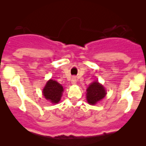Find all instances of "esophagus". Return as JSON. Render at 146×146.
<instances>
[{"label": "esophagus", "mask_w": 146, "mask_h": 146, "mask_svg": "<svg viewBox=\"0 0 146 146\" xmlns=\"http://www.w3.org/2000/svg\"><path fill=\"white\" fill-rule=\"evenodd\" d=\"M76 82H77V79H76V77H73L72 80V84L74 85V84H76Z\"/></svg>", "instance_id": "34e87169"}]
</instances>
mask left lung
Listing matches in <instances>:
<instances>
[{
    "label": "left lung",
    "instance_id": "obj_1",
    "mask_svg": "<svg viewBox=\"0 0 146 146\" xmlns=\"http://www.w3.org/2000/svg\"><path fill=\"white\" fill-rule=\"evenodd\" d=\"M106 90L98 82H93L87 89V101L90 105H95L106 96Z\"/></svg>",
    "mask_w": 146,
    "mask_h": 146
}]
</instances>
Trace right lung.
<instances>
[{"label":"right lung","instance_id":"add662e5","mask_svg":"<svg viewBox=\"0 0 146 146\" xmlns=\"http://www.w3.org/2000/svg\"><path fill=\"white\" fill-rule=\"evenodd\" d=\"M64 88L61 84L55 80H50L47 82L42 90V94L47 100L53 104H58L61 100Z\"/></svg>","mask_w":146,"mask_h":146}]
</instances>
